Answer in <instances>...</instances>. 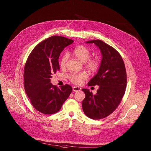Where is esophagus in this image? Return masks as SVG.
<instances>
[{
	"label": "esophagus",
	"mask_w": 151,
	"mask_h": 151,
	"mask_svg": "<svg viewBox=\"0 0 151 151\" xmlns=\"http://www.w3.org/2000/svg\"><path fill=\"white\" fill-rule=\"evenodd\" d=\"M81 90V88L80 87H73V91L74 92H77V91H79Z\"/></svg>",
	"instance_id": "34e87169"
}]
</instances>
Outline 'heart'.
I'll list each match as a JSON object with an SVG mask.
<instances>
[{"instance_id": "heart-1", "label": "heart", "mask_w": 151, "mask_h": 151, "mask_svg": "<svg viewBox=\"0 0 151 151\" xmlns=\"http://www.w3.org/2000/svg\"><path fill=\"white\" fill-rule=\"evenodd\" d=\"M72 54L84 63L85 67L92 72H96L100 67V61L97 58H91V51L87 47L79 45L76 47L72 51ZM69 58L68 54H64L60 61V66L62 69L66 67ZM88 78V74L85 72L72 73L69 76V80L76 85L81 84L83 81Z\"/></svg>"}]
</instances>
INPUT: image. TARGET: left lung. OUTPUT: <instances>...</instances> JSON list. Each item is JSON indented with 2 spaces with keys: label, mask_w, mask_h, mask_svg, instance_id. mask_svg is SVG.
Returning a JSON list of instances; mask_svg holds the SVG:
<instances>
[{
  "label": "left lung",
  "mask_w": 151,
  "mask_h": 151,
  "mask_svg": "<svg viewBox=\"0 0 151 151\" xmlns=\"http://www.w3.org/2000/svg\"><path fill=\"white\" fill-rule=\"evenodd\" d=\"M86 42L99 48L102 59L97 73L88 83L99 88L95 95L88 89L82 90L85 94L82 106L86 116L100 119L111 115L121 103L127 85L126 70L121 55L112 47L99 39Z\"/></svg>",
  "instance_id": "8db88e82"
}]
</instances>
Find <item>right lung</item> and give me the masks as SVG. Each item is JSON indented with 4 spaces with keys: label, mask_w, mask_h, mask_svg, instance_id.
I'll return each instance as SVG.
<instances>
[{
    "label": "right lung",
    "mask_w": 151,
    "mask_h": 151,
    "mask_svg": "<svg viewBox=\"0 0 151 151\" xmlns=\"http://www.w3.org/2000/svg\"><path fill=\"white\" fill-rule=\"evenodd\" d=\"M73 42L63 36H51L36 45L27 58L24 70L25 92L32 106L42 114L58 112L72 91L68 84L58 88L50 81L52 75L60 70V53Z\"/></svg>",
    "instance_id": "add662e5"
}]
</instances>
